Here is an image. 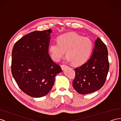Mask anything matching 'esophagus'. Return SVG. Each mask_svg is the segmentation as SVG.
Here are the masks:
<instances>
[{"mask_svg": "<svg viewBox=\"0 0 121 121\" xmlns=\"http://www.w3.org/2000/svg\"><path fill=\"white\" fill-rule=\"evenodd\" d=\"M67 67V66H66V65H61V69L63 70H65V69Z\"/></svg>", "mask_w": 121, "mask_h": 121, "instance_id": "esophagus-1", "label": "esophagus"}]
</instances>
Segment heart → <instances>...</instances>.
<instances>
[{
    "label": "heart",
    "mask_w": 121,
    "mask_h": 121,
    "mask_svg": "<svg viewBox=\"0 0 121 121\" xmlns=\"http://www.w3.org/2000/svg\"><path fill=\"white\" fill-rule=\"evenodd\" d=\"M93 48V42L90 38L71 32L60 35L57 42L52 43L49 47V52L52 59L58 61L66 51V60L72 61L74 65L79 66L89 60Z\"/></svg>",
    "instance_id": "heart-1"
}]
</instances>
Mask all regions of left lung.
Listing matches in <instances>:
<instances>
[{
	"instance_id": "1",
	"label": "left lung",
	"mask_w": 121,
	"mask_h": 121,
	"mask_svg": "<svg viewBox=\"0 0 121 121\" xmlns=\"http://www.w3.org/2000/svg\"><path fill=\"white\" fill-rule=\"evenodd\" d=\"M109 68L107 47L98 38L90 59L82 66L74 69L75 77L72 84L74 89L82 95L100 89L105 82Z\"/></svg>"
}]
</instances>
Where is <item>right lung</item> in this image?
Returning a JSON list of instances; mask_svg holds the SVG:
<instances>
[{"label": "right lung", "mask_w": 121, "mask_h": 121, "mask_svg": "<svg viewBox=\"0 0 121 121\" xmlns=\"http://www.w3.org/2000/svg\"><path fill=\"white\" fill-rule=\"evenodd\" d=\"M52 32L49 29L30 32L13 48V76L23 92L32 97L46 95L53 86L55 76L62 71L48 53Z\"/></svg>", "instance_id": "1"}]
</instances>
